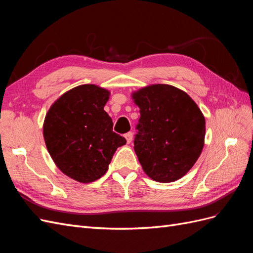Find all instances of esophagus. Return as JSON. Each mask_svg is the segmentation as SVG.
<instances>
[{"instance_id": "1", "label": "esophagus", "mask_w": 253, "mask_h": 253, "mask_svg": "<svg viewBox=\"0 0 253 253\" xmlns=\"http://www.w3.org/2000/svg\"><path fill=\"white\" fill-rule=\"evenodd\" d=\"M133 136H134V134H133L132 132H128V133L126 134V141H127V143H131V142H132Z\"/></svg>"}]
</instances>
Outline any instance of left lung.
<instances>
[{"instance_id": "8db88e82", "label": "left lung", "mask_w": 253, "mask_h": 253, "mask_svg": "<svg viewBox=\"0 0 253 253\" xmlns=\"http://www.w3.org/2000/svg\"><path fill=\"white\" fill-rule=\"evenodd\" d=\"M132 98L140 109L134 150L144 173L158 182L181 178L204 148L202 111L187 93L169 84L142 87Z\"/></svg>"}]
</instances>
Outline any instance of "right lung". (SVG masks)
I'll use <instances>...</instances> for the list:
<instances>
[{"label":"right lung","mask_w":253,"mask_h":253,"mask_svg":"<svg viewBox=\"0 0 253 253\" xmlns=\"http://www.w3.org/2000/svg\"><path fill=\"white\" fill-rule=\"evenodd\" d=\"M110 91L95 84L67 90L44 119L43 136L53 163L68 177L87 183L103 176L117 148L126 143L113 132L104 105Z\"/></svg>","instance_id":"obj_1"}]
</instances>
